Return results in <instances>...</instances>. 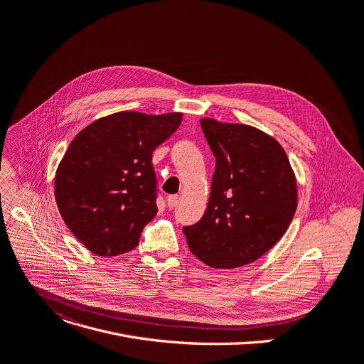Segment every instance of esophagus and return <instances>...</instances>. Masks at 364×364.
I'll use <instances>...</instances> for the list:
<instances>
[{"label":"esophagus","mask_w":364,"mask_h":364,"mask_svg":"<svg viewBox=\"0 0 364 364\" xmlns=\"http://www.w3.org/2000/svg\"><path fill=\"white\" fill-rule=\"evenodd\" d=\"M178 200H180V197H178L177 194L168 196V197H167V206H168L170 209H173V208H176V206H177Z\"/></svg>","instance_id":"1"}]
</instances>
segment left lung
Masks as SVG:
<instances>
[{
    "label": "left lung",
    "instance_id": "8db88e82",
    "mask_svg": "<svg viewBox=\"0 0 364 364\" xmlns=\"http://www.w3.org/2000/svg\"><path fill=\"white\" fill-rule=\"evenodd\" d=\"M216 158L203 218L184 226L190 251L213 269H237L284 235L297 206L294 173L282 145L264 132L200 120Z\"/></svg>",
    "mask_w": 364,
    "mask_h": 364
}]
</instances>
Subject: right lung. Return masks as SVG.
<instances>
[{"label":"right lung","mask_w":364,"mask_h":364,"mask_svg":"<svg viewBox=\"0 0 364 364\" xmlns=\"http://www.w3.org/2000/svg\"><path fill=\"white\" fill-rule=\"evenodd\" d=\"M181 119L119 112L74 138L56 170L55 197L62 219L91 252L112 257L138 245L158 212L152 152Z\"/></svg>","instance_id":"obj_1"}]
</instances>
